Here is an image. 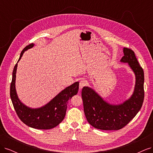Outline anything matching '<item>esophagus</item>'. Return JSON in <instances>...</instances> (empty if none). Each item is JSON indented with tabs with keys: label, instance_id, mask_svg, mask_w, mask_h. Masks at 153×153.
Listing matches in <instances>:
<instances>
[{
	"label": "esophagus",
	"instance_id": "1",
	"mask_svg": "<svg viewBox=\"0 0 153 153\" xmlns=\"http://www.w3.org/2000/svg\"><path fill=\"white\" fill-rule=\"evenodd\" d=\"M87 84V82L86 80H82L80 82V84H79V89H80V90H81L84 86H86Z\"/></svg>",
	"mask_w": 153,
	"mask_h": 153
}]
</instances>
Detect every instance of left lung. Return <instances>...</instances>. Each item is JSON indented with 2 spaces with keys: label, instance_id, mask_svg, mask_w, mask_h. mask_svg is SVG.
<instances>
[{
  "label": "left lung",
  "instance_id": "left-lung-1",
  "mask_svg": "<svg viewBox=\"0 0 153 153\" xmlns=\"http://www.w3.org/2000/svg\"><path fill=\"white\" fill-rule=\"evenodd\" d=\"M124 56L120 62L127 63L135 76L133 94L119 104L105 101L94 89L84 87L82 98L87 121L94 128L102 130H118L135 117L140 110L144 98V75L133 50L124 48Z\"/></svg>",
  "mask_w": 153,
  "mask_h": 153
}]
</instances>
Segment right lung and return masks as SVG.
I'll return each mask as SVG.
<instances>
[{"label":"right lung","instance_id":"right-lung-1","mask_svg":"<svg viewBox=\"0 0 153 153\" xmlns=\"http://www.w3.org/2000/svg\"><path fill=\"white\" fill-rule=\"evenodd\" d=\"M35 45L30 44L22 51L19 59L14 68L10 87V96L16 112L21 121L27 126L35 129H49L61 123L64 119L68 101L78 93L79 82H76L61 91L48 103L38 108H31L23 103L18 98L16 91V74L18 62L25 51Z\"/></svg>","mask_w":153,"mask_h":153}]
</instances>
